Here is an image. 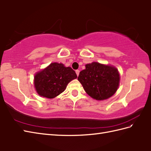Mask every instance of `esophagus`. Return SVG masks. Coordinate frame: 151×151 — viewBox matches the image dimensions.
Here are the masks:
<instances>
[{"label": "esophagus", "mask_w": 151, "mask_h": 151, "mask_svg": "<svg viewBox=\"0 0 151 151\" xmlns=\"http://www.w3.org/2000/svg\"><path fill=\"white\" fill-rule=\"evenodd\" d=\"M76 74H77V76H79V70H76Z\"/></svg>", "instance_id": "34e87169"}]
</instances>
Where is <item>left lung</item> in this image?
<instances>
[{
	"label": "left lung",
	"mask_w": 151,
	"mask_h": 151,
	"mask_svg": "<svg viewBox=\"0 0 151 151\" xmlns=\"http://www.w3.org/2000/svg\"><path fill=\"white\" fill-rule=\"evenodd\" d=\"M85 67L80 72L78 79L87 94L96 100L106 99L114 94L120 78L116 68L97 62L87 64Z\"/></svg>",
	"instance_id": "8db88e82"
}]
</instances>
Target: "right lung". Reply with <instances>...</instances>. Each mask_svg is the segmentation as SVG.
<instances>
[{"instance_id": "1", "label": "right lung", "mask_w": 151, "mask_h": 151, "mask_svg": "<svg viewBox=\"0 0 151 151\" xmlns=\"http://www.w3.org/2000/svg\"><path fill=\"white\" fill-rule=\"evenodd\" d=\"M78 78L74 70L62 63H52L37 72L34 77V86L41 96L52 99L65 91L67 85Z\"/></svg>"}]
</instances>
